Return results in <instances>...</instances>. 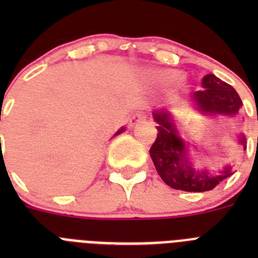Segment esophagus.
<instances>
[{
    "label": "esophagus",
    "mask_w": 258,
    "mask_h": 258,
    "mask_svg": "<svg viewBox=\"0 0 258 258\" xmlns=\"http://www.w3.org/2000/svg\"><path fill=\"white\" fill-rule=\"evenodd\" d=\"M147 117V115H146V112H143V111H137L136 113H134L133 116L131 117V125L133 126V125L138 124L140 121H142V120H145V118Z\"/></svg>",
    "instance_id": "obj_1"
}]
</instances>
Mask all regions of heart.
Returning a JSON list of instances; mask_svg holds the SVG:
<instances>
[{
  "label": "heart",
  "mask_w": 258,
  "mask_h": 258,
  "mask_svg": "<svg viewBox=\"0 0 258 258\" xmlns=\"http://www.w3.org/2000/svg\"><path fill=\"white\" fill-rule=\"evenodd\" d=\"M165 77H168V79H175V77H177V75L168 74V75H165Z\"/></svg>",
  "instance_id": "1"
}]
</instances>
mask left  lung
<instances>
[{
  "mask_svg": "<svg viewBox=\"0 0 258 258\" xmlns=\"http://www.w3.org/2000/svg\"><path fill=\"white\" fill-rule=\"evenodd\" d=\"M203 90L194 93V101L203 112L213 115H236L241 107V99L235 89L214 75H207L202 81ZM154 118L159 124L157 137L150 149V155L157 173L168 186L175 190L203 192L214 188L227 178L231 168L226 166L220 175L208 172H195L186 157V146L179 138L169 113L155 112ZM239 142L245 146V137H239Z\"/></svg>",
  "mask_w": 258,
  "mask_h": 258,
  "instance_id": "left-lung-1",
  "label": "left lung"
}]
</instances>
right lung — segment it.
<instances>
[{"mask_svg": "<svg viewBox=\"0 0 258 258\" xmlns=\"http://www.w3.org/2000/svg\"><path fill=\"white\" fill-rule=\"evenodd\" d=\"M122 131H124V129H120V131H118V132H117V133H116V134H120V133H121V132H122Z\"/></svg>", "mask_w": 258, "mask_h": 258, "instance_id": "obj_1", "label": "right lung"}]
</instances>
